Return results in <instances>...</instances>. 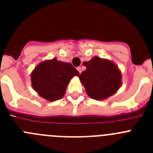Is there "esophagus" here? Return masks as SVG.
<instances>
[{"label":"esophagus","mask_w":153,"mask_h":153,"mask_svg":"<svg viewBox=\"0 0 153 153\" xmlns=\"http://www.w3.org/2000/svg\"><path fill=\"white\" fill-rule=\"evenodd\" d=\"M76 69H77V70H78V71H79V74H81V72H82V69H81V67H78Z\"/></svg>","instance_id":"obj_1"}]
</instances>
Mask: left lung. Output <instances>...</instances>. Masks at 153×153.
Wrapping results in <instances>:
<instances>
[{
  "label": "left lung",
  "mask_w": 153,
  "mask_h": 153,
  "mask_svg": "<svg viewBox=\"0 0 153 153\" xmlns=\"http://www.w3.org/2000/svg\"><path fill=\"white\" fill-rule=\"evenodd\" d=\"M83 65L86 70L81 73L79 78L92 99L105 100L117 93L121 86V73L110 60L94 56Z\"/></svg>",
  "instance_id": "obj_1"
}]
</instances>
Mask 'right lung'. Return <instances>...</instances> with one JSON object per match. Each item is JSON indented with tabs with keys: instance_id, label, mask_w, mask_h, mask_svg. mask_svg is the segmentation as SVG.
<instances>
[{
	"instance_id": "1",
	"label": "right lung",
	"mask_w": 153,
	"mask_h": 153,
	"mask_svg": "<svg viewBox=\"0 0 153 153\" xmlns=\"http://www.w3.org/2000/svg\"><path fill=\"white\" fill-rule=\"evenodd\" d=\"M79 74L70 63L53 60L41 62L31 74L33 90L40 97L51 102L64 96L70 79Z\"/></svg>"
}]
</instances>
